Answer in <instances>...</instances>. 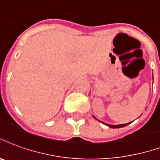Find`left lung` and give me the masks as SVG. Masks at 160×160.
I'll list each match as a JSON object with an SVG mask.
<instances>
[{
    "mask_svg": "<svg viewBox=\"0 0 160 160\" xmlns=\"http://www.w3.org/2000/svg\"><path fill=\"white\" fill-rule=\"evenodd\" d=\"M130 123H128V124H123V125H108V124H106V125H108V126H109V127H111V128H121V127H124V126H125V125H129Z\"/></svg>",
    "mask_w": 160,
    "mask_h": 160,
    "instance_id": "obj_1",
    "label": "left lung"
}]
</instances>
